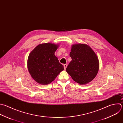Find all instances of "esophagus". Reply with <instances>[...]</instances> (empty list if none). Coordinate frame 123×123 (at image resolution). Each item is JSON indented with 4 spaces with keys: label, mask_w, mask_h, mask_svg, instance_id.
<instances>
[{
    "label": "esophagus",
    "mask_w": 123,
    "mask_h": 123,
    "mask_svg": "<svg viewBox=\"0 0 123 123\" xmlns=\"http://www.w3.org/2000/svg\"><path fill=\"white\" fill-rule=\"evenodd\" d=\"M63 66H64V67L65 69H66V68H67V65L65 64H64Z\"/></svg>",
    "instance_id": "34e87169"
}]
</instances>
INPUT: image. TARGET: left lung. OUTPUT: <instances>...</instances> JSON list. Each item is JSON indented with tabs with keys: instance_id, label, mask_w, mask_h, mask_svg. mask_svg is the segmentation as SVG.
<instances>
[{
	"instance_id": "8db88e82",
	"label": "left lung",
	"mask_w": 123,
	"mask_h": 123,
	"mask_svg": "<svg viewBox=\"0 0 123 123\" xmlns=\"http://www.w3.org/2000/svg\"><path fill=\"white\" fill-rule=\"evenodd\" d=\"M69 55L72 60L66 68V71L75 81L85 85L95 78L99 68L98 59L88 45L84 44L72 45Z\"/></svg>"
}]
</instances>
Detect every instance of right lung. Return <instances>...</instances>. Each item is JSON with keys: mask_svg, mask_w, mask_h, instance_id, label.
I'll list each match as a JSON object with an SVG mask.
<instances>
[{"mask_svg": "<svg viewBox=\"0 0 123 123\" xmlns=\"http://www.w3.org/2000/svg\"><path fill=\"white\" fill-rule=\"evenodd\" d=\"M58 45L51 43L37 45L29 54L28 70L32 78L38 84H50L64 69L55 53Z\"/></svg>", "mask_w": 123, "mask_h": 123, "instance_id": "obj_1", "label": "right lung"}]
</instances>
